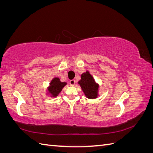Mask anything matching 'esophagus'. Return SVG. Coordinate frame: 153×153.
Masks as SVG:
<instances>
[{
  "label": "esophagus",
  "instance_id": "34e87169",
  "mask_svg": "<svg viewBox=\"0 0 153 153\" xmlns=\"http://www.w3.org/2000/svg\"><path fill=\"white\" fill-rule=\"evenodd\" d=\"M75 82H76L75 80H71L70 81H69V84H70V85H71V86H73V85H75Z\"/></svg>",
  "mask_w": 153,
  "mask_h": 153
}]
</instances>
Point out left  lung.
Wrapping results in <instances>:
<instances>
[{
  "mask_svg": "<svg viewBox=\"0 0 153 153\" xmlns=\"http://www.w3.org/2000/svg\"><path fill=\"white\" fill-rule=\"evenodd\" d=\"M87 98L92 99L97 97L98 85H97L89 73L87 71L81 75V80L78 82Z\"/></svg>",
  "mask_w": 153,
  "mask_h": 153,
  "instance_id": "obj_1",
  "label": "left lung"
}]
</instances>
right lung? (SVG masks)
I'll return each instance as SVG.
<instances>
[{
  "instance_id": "add662e5",
  "label": "right lung",
  "mask_w": 153,
  "mask_h": 153,
  "mask_svg": "<svg viewBox=\"0 0 153 153\" xmlns=\"http://www.w3.org/2000/svg\"><path fill=\"white\" fill-rule=\"evenodd\" d=\"M66 85V82H61L59 78H55L52 80L49 87V91L54 96H57L60 92L61 91L62 88Z\"/></svg>"
}]
</instances>
